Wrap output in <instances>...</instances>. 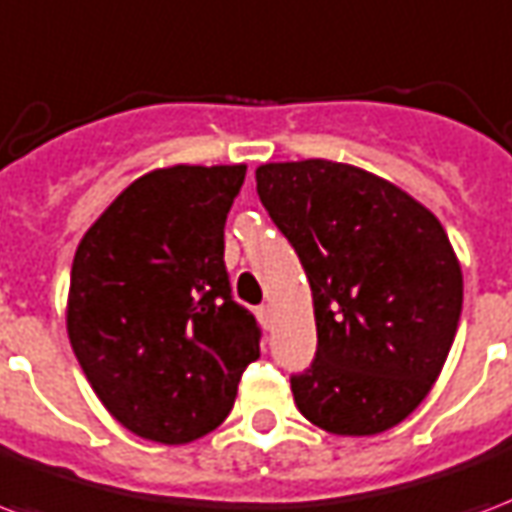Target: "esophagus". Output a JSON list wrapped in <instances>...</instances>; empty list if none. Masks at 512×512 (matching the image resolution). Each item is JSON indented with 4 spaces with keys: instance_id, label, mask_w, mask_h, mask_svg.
<instances>
[{
    "instance_id": "1",
    "label": "esophagus",
    "mask_w": 512,
    "mask_h": 512,
    "mask_svg": "<svg viewBox=\"0 0 512 512\" xmlns=\"http://www.w3.org/2000/svg\"><path fill=\"white\" fill-rule=\"evenodd\" d=\"M256 315H259V321L264 329H272V326H275V310H272V305L256 307Z\"/></svg>"
}]
</instances>
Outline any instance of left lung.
<instances>
[{
    "mask_svg": "<svg viewBox=\"0 0 512 512\" xmlns=\"http://www.w3.org/2000/svg\"><path fill=\"white\" fill-rule=\"evenodd\" d=\"M256 191L313 291L318 348L291 375L299 413L351 437L397 426L424 402L459 329L448 234L402 188L351 164H261Z\"/></svg>",
    "mask_w": 512,
    "mask_h": 512,
    "instance_id": "8db88e82",
    "label": "left lung"
}]
</instances>
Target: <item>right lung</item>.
I'll use <instances>...</instances> for the list:
<instances>
[{
  "label": "right lung",
  "instance_id": "add662e5",
  "mask_svg": "<svg viewBox=\"0 0 512 512\" xmlns=\"http://www.w3.org/2000/svg\"><path fill=\"white\" fill-rule=\"evenodd\" d=\"M245 167H169L134 180L80 240L67 332L88 383L129 432L183 445L213 432L259 359L234 302L224 226Z\"/></svg>",
  "mask_w": 512,
  "mask_h": 512
}]
</instances>
